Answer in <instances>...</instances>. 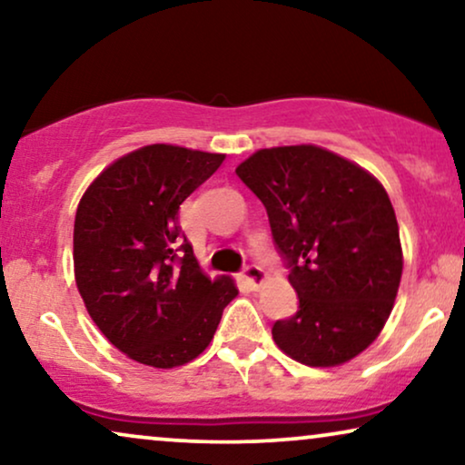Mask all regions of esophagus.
Wrapping results in <instances>:
<instances>
[{"mask_svg":"<svg viewBox=\"0 0 465 465\" xmlns=\"http://www.w3.org/2000/svg\"><path fill=\"white\" fill-rule=\"evenodd\" d=\"M243 277H245V282L250 283L253 290H256L258 285L262 283L264 279H266V272H264L262 266H258V264H247L245 269H243Z\"/></svg>","mask_w":465,"mask_h":465,"instance_id":"esophagus-1","label":"esophagus"}]
</instances>
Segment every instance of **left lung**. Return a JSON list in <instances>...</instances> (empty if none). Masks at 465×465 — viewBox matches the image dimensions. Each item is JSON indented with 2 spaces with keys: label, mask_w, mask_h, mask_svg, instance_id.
Returning <instances> with one entry per match:
<instances>
[{
  "label": "left lung",
  "mask_w": 465,
  "mask_h": 465,
  "mask_svg": "<svg viewBox=\"0 0 465 465\" xmlns=\"http://www.w3.org/2000/svg\"><path fill=\"white\" fill-rule=\"evenodd\" d=\"M262 201L298 311L272 323L283 353L339 366L383 330L402 277L396 213L358 164L317 145L258 150L237 167Z\"/></svg>",
  "instance_id": "8db88e82"
}]
</instances>
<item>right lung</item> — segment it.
Segmentation results:
<instances>
[{
  "mask_svg": "<svg viewBox=\"0 0 465 465\" xmlns=\"http://www.w3.org/2000/svg\"><path fill=\"white\" fill-rule=\"evenodd\" d=\"M224 154L154 143L112 163L82 196L75 283L107 341L139 364H188L212 342L232 279H209L183 234L180 205Z\"/></svg>",
  "mask_w": 465,
  "mask_h": 465,
  "instance_id": "obj_1",
  "label": "right lung"
}]
</instances>
